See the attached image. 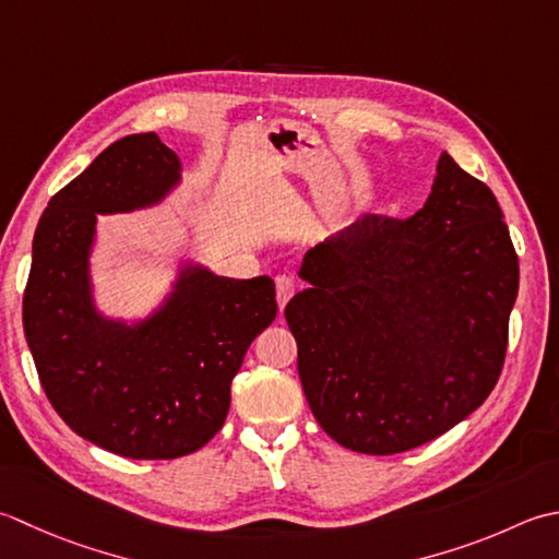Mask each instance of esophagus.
Here are the masks:
<instances>
[{
  "label": "esophagus",
  "mask_w": 559,
  "mask_h": 559,
  "mask_svg": "<svg viewBox=\"0 0 559 559\" xmlns=\"http://www.w3.org/2000/svg\"><path fill=\"white\" fill-rule=\"evenodd\" d=\"M275 292H277L280 309H284V306H287V301L292 299L294 292H296V284H294V280L289 275H277L275 277Z\"/></svg>",
  "instance_id": "1"
}]
</instances>
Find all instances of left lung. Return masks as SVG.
<instances>
[{"mask_svg": "<svg viewBox=\"0 0 559 559\" xmlns=\"http://www.w3.org/2000/svg\"><path fill=\"white\" fill-rule=\"evenodd\" d=\"M284 309L311 413L345 449L441 437L499 381L519 258L495 192L443 152L425 207L371 214L306 253Z\"/></svg>", "mask_w": 559, "mask_h": 559, "instance_id": "obj_1", "label": "left lung"}]
</instances>
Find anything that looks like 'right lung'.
<instances>
[{
	"mask_svg": "<svg viewBox=\"0 0 559 559\" xmlns=\"http://www.w3.org/2000/svg\"><path fill=\"white\" fill-rule=\"evenodd\" d=\"M178 180L154 132L112 142L45 207L24 289V335L55 413L72 431L136 461L180 459L222 429L250 343L277 316L272 277L188 270L142 328L98 318L88 296L96 214L152 204Z\"/></svg>",
	"mask_w": 559,
	"mask_h": 559,
	"instance_id": "obj_1",
	"label": "right lung"
}]
</instances>
